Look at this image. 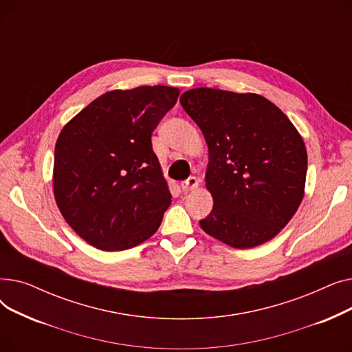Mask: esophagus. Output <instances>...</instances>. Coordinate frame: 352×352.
Wrapping results in <instances>:
<instances>
[{
    "label": "esophagus",
    "mask_w": 352,
    "mask_h": 352,
    "mask_svg": "<svg viewBox=\"0 0 352 352\" xmlns=\"http://www.w3.org/2000/svg\"><path fill=\"white\" fill-rule=\"evenodd\" d=\"M197 188H198V179L195 177H190L188 179L181 182V190L184 192H190V191H194Z\"/></svg>",
    "instance_id": "34e87169"
}]
</instances>
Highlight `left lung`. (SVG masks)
I'll return each mask as SVG.
<instances>
[{"label": "left lung", "mask_w": 352, "mask_h": 352, "mask_svg": "<svg viewBox=\"0 0 352 352\" xmlns=\"http://www.w3.org/2000/svg\"><path fill=\"white\" fill-rule=\"evenodd\" d=\"M179 102L208 145L206 187L214 206L201 228L239 250L270 241L304 198L307 150L297 128L252 92L192 88Z\"/></svg>", "instance_id": "1"}]
</instances>
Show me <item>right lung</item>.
I'll use <instances>...</instances> for the list:
<instances>
[{
  "label": "right lung",
  "instance_id": "obj_1",
  "mask_svg": "<svg viewBox=\"0 0 352 352\" xmlns=\"http://www.w3.org/2000/svg\"><path fill=\"white\" fill-rule=\"evenodd\" d=\"M179 89L108 91L68 121L54 154V197L67 224L102 251L133 248L171 204L151 134Z\"/></svg>",
  "mask_w": 352,
  "mask_h": 352
}]
</instances>
